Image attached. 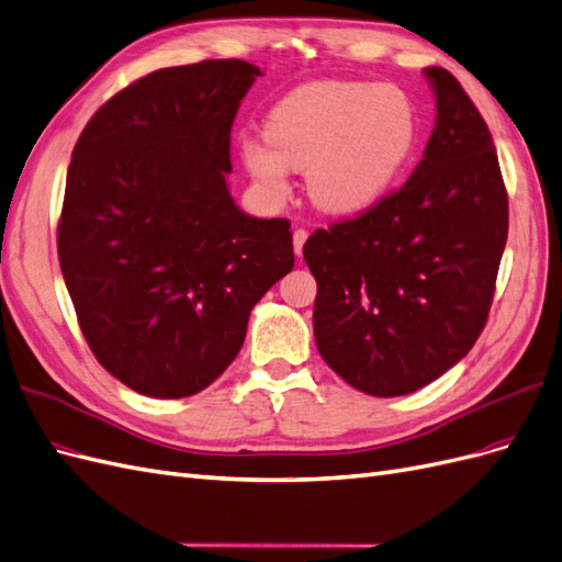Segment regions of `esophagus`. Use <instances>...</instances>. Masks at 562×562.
Returning <instances> with one entry per match:
<instances>
[{
  "mask_svg": "<svg viewBox=\"0 0 562 562\" xmlns=\"http://www.w3.org/2000/svg\"><path fill=\"white\" fill-rule=\"evenodd\" d=\"M310 232L307 229H295L293 232V248H295V255H302V246H305Z\"/></svg>",
  "mask_w": 562,
  "mask_h": 562,
  "instance_id": "34e87169",
  "label": "esophagus"
}]
</instances>
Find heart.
Segmentation results:
<instances>
[{"mask_svg":"<svg viewBox=\"0 0 562 562\" xmlns=\"http://www.w3.org/2000/svg\"><path fill=\"white\" fill-rule=\"evenodd\" d=\"M265 142L240 144L250 177L288 193V170L307 172L312 203L350 215L375 203L416 142V111L392 85L318 80L288 92L265 123Z\"/></svg>","mask_w":562,"mask_h":562,"instance_id":"heart-1","label":"heart"}]
</instances>
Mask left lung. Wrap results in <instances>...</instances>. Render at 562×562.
Instances as JSON below:
<instances>
[{
  "mask_svg": "<svg viewBox=\"0 0 562 562\" xmlns=\"http://www.w3.org/2000/svg\"><path fill=\"white\" fill-rule=\"evenodd\" d=\"M437 120L423 160L361 215L316 229L314 338L345 383L400 397L463 359L487 324L508 238V193L487 123L430 66Z\"/></svg>",
  "mask_w": 562,
  "mask_h": 562,
  "instance_id": "obj_1",
  "label": "left lung"
}]
</instances>
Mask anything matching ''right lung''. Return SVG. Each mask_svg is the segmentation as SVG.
Segmentation results:
<instances>
[{
  "instance_id": "right-lung-1",
  "label": "right lung",
  "mask_w": 562,
  "mask_h": 562,
  "mask_svg": "<svg viewBox=\"0 0 562 562\" xmlns=\"http://www.w3.org/2000/svg\"><path fill=\"white\" fill-rule=\"evenodd\" d=\"M255 78L238 58L154 70L105 101L72 148L60 271L89 350L146 397L220 378L257 300L295 265L291 222L246 215L224 179Z\"/></svg>"
}]
</instances>
